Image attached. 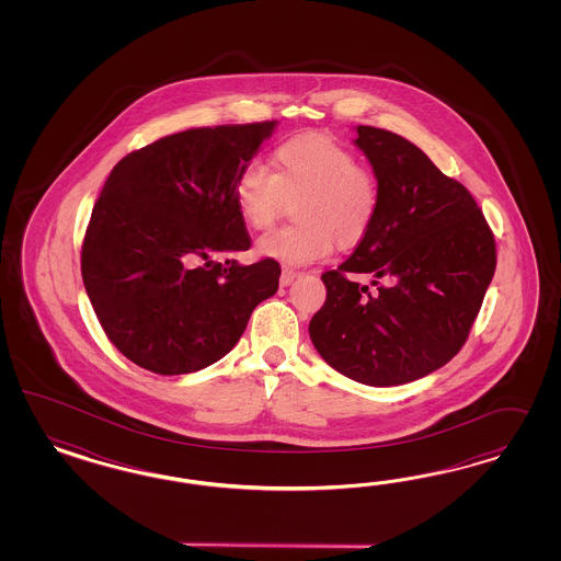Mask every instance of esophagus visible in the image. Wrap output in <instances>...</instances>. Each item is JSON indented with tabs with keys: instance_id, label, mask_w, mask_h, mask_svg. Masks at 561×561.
Returning a JSON list of instances; mask_svg holds the SVG:
<instances>
[{
	"instance_id": "esophagus-1",
	"label": "esophagus",
	"mask_w": 561,
	"mask_h": 561,
	"mask_svg": "<svg viewBox=\"0 0 561 561\" xmlns=\"http://www.w3.org/2000/svg\"><path fill=\"white\" fill-rule=\"evenodd\" d=\"M296 275H298V273L294 272V270H284L282 275H279V284H282V286H289V284L296 279Z\"/></svg>"
}]
</instances>
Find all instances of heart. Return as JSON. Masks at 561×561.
<instances>
[{
	"instance_id": "b5f03b06",
	"label": "heart",
	"mask_w": 561,
	"mask_h": 561,
	"mask_svg": "<svg viewBox=\"0 0 561 561\" xmlns=\"http://www.w3.org/2000/svg\"><path fill=\"white\" fill-rule=\"evenodd\" d=\"M238 214L253 230L272 226L288 202L296 224L256 242V255L300 267L352 249L370 232L380 209V183L356 152L324 136L291 137L272 156V169L249 162L234 181Z\"/></svg>"
}]
</instances>
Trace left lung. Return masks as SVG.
Here are the masks:
<instances>
[{"label":"left lung","mask_w":561,"mask_h":561,"mask_svg":"<svg viewBox=\"0 0 561 561\" xmlns=\"http://www.w3.org/2000/svg\"><path fill=\"white\" fill-rule=\"evenodd\" d=\"M356 146L378 176L380 209L354 255L321 275L327 300L308 331L337 373L394 387L459 354L495 272V240L473 195L405 137L357 125ZM357 272L374 275V293Z\"/></svg>","instance_id":"1"}]
</instances>
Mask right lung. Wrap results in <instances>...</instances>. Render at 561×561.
Masks as SVG:
<instances>
[{
  "instance_id": "1",
  "label": "right lung",
  "mask_w": 561,
  "mask_h": 561,
  "mask_svg": "<svg viewBox=\"0 0 561 561\" xmlns=\"http://www.w3.org/2000/svg\"><path fill=\"white\" fill-rule=\"evenodd\" d=\"M275 121L160 137L111 170L82 242V279L111 343L153 374L226 356L279 286V263L214 261L251 249L234 181Z\"/></svg>"
}]
</instances>
